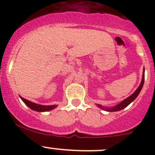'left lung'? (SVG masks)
I'll list each match as a JSON object with an SVG mask.
<instances>
[{
  "instance_id": "8db88e82",
  "label": "left lung",
  "mask_w": 155,
  "mask_h": 155,
  "mask_svg": "<svg viewBox=\"0 0 155 155\" xmlns=\"http://www.w3.org/2000/svg\"><path fill=\"white\" fill-rule=\"evenodd\" d=\"M144 80H145V72H143V79H142L141 84H140L138 88L136 90V91L134 92V93L132 95H130L129 97H127V99L124 100V101H123L121 103V104H118V105L115 106V107H113V108H107V109H105L106 110L108 111V112H116V111L121 110V109H123L124 108L127 107V106L129 105V104H130L131 102H133V101H134V100H135L136 98L137 97V96L139 95L140 92L141 91L142 88H143V84H144ZM98 107H99L100 108H101V109H104V107H101V105H98Z\"/></svg>"
}]
</instances>
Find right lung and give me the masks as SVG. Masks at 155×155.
<instances>
[{"label":"right lung","instance_id":"1","mask_svg":"<svg viewBox=\"0 0 155 155\" xmlns=\"http://www.w3.org/2000/svg\"><path fill=\"white\" fill-rule=\"evenodd\" d=\"M21 99L22 100L23 102L28 106V107L31 108V109L35 111H38V112H46V111H49L51 110V109H54L57 106L52 105V106H43V105H39V104H36L34 103L31 102V101H28V100L25 99V98L20 97Z\"/></svg>","mask_w":155,"mask_h":155}]
</instances>
